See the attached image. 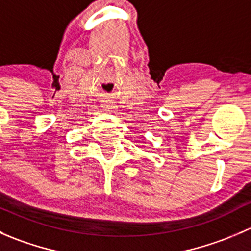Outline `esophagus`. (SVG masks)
Segmentation results:
<instances>
[{"mask_svg":"<svg viewBox=\"0 0 251 251\" xmlns=\"http://www.w3.org/2000/svg\"><path fill=\"white\" fill-rule=\"evenodd\" d=\"M102 107L103 109L107 111H114V109H115V108H114V104L111 102H104L102 104Z\"/></svg>","mask_w":251,"mask_h":251,"instance_id":"obj_1","label":"esophagus"}]
</instances>
